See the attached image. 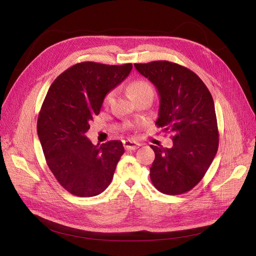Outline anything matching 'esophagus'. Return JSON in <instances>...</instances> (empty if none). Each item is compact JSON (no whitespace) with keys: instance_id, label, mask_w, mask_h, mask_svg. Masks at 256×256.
<instances>
[{"instance_id":"obj_1","label":"esophagus","mask_w":256,"mask_h":256,"mask_svg":"<svg viewBox=\"0 0 256 256\" xmlns=\"http://www.w3.org/2000/svg\"><path fill=\"white\" fill-rule=\"evenodd\" d=\"M122 143H124V147H125V150H136L140 147V144L134 141H124Z\"/></svg>"}]
</instances>
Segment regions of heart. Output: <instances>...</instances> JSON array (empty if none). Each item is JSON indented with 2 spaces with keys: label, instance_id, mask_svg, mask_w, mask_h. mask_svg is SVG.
Here are the masks:
<instances>
[{
  "label": "heart",
  "instance_id": "1",
  "mask_svg": "<svg viewBox=\"0 0 256 256\" xmlns=\"http://www.w3.org/2000/svg\"><path fill=\"white\" fill-rule=\"evenodd\" d=\"M127 90H128L129 96L132 99H134L138 96L145 95V94H152L154 92L152 85L144 80H134L132 82H130L128 84ZM111 97H112V92H109V94L106 96L104 102H109Z\"/></svg>",
  "mask_w": 256,
  "mask_h": 256
}]
</instances>
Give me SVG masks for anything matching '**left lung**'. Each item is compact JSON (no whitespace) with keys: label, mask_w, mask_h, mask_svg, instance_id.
<instances>
[{"label":"left lung","mask_w":256,"mask_h":256,"mask_svg":"<svg viewBox=\"0 0 256 256\" xmlns=\"http://www.w3.org/2000/svg\"><path fill=\"white\" fill-rule=\"evenodd\" d=\"M134 67L156 86L160 98L156 125L173 140L171 148L150 145L154 152L150 180L164 194L188 192L204 177L218 150L212 96L200 76L182 65L154 60Z\"/></svg>","instance_id":"left-lung-1"}]
</instances>
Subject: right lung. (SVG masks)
<instances>
[{"label":"right lung","instance_id":"right-lung-1","mask_svg":"<svg viewBox=\"0 0 256 256\" xmlns=\"http://www.w3.org/2000/svg\"><path fill=\"white\" fill-rule=\"evenodd\" d=\"M132 64L82 62L62 72L47 92L37 134L50 171L72 194L88 198L110 184L122 154L120 141L92 144L85 134L106 95L125 80Z\"/></svg>","mask_w":256,"mask_h":256}]
</instances>
